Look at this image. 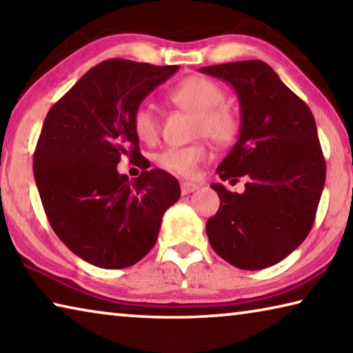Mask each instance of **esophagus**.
<instances>
[{
  "label": "esophagus",
  "instance_id": "34e87169",
  "mask_svg": "<svg viewBox=\"0 0 353 353\" xmlns=\"http://www.w3.org/2000/svg\"><path fill=\"white\" fill-rule=\"evenodd\" d=\"M198 188H199V185L194 183V182H188V181L181 182V191H182L183 196L193 193V191H196Z\"/></svg>",
  "mask_w": 353,
  "mask_h": 353
}]
</instances>
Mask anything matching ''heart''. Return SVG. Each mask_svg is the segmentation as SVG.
<instances>
[{"mask_svg": "<svg viewBox=\"0 0 353 353\" xmlns=\"http://www.w3.org/2000/svg\"><path fill=\"white\" fill-rule=\"evenodd\" d=\"M224 88L205 76H190L168 92V99L181 110L194 115L193 135L205 137L216 145H229L240 132V117L230 104L223 103ZM132 128L139 140L152 145L159 140L160 119L149 104H140L132 117ZM207 159L202 143L166 148L155 155L159 168L170 174L190 177Z\"/></svg>", "mask_w": 353, "mask_h": 353, "instance_id": "b5f03b06", "label": "heart"}]
</instances>
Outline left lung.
<instances>
[{"mask_svg":"<svg viewBox=\"0 0 353 353\" xmlns=\"http://www.w3.org/2000/svg\"><path fill=\"white\" fill-rule=\"evenodd\" d=\"M235 88L241 107L240 139L216 172L246 179L244 193L213 183L218 213L207 221L210 246L240 270L276 265L312 230L325 183V159L310 107L263 61L201 68Z\"/></svg>","mask_w":353,"mask_h":353,"instance_id":"8db88e82","label":"left lung"}]
</instances>
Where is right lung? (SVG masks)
I'll return each instance as SVG.
<instances>
[{
    "mask_svg": "<svg viewBox=\"0 0 353 353\" xmlns=\"http://www.w3.org/2000/svg\"><path fill=\"white\" fill-rule=\"evenodd\" d=\"M179 70L109 59L88 70L45 118L34 177L52 230L71 252L104 270L140 261L157 241L181 187L163 170H146L132 117L155 87ZM123 154L145 168L129 181Z\"/></svg>",
    "mask_w": 353,
    "mask_h": 353,
    "instance_id": "1",
    "label": "right lung"
}]
</instances>
